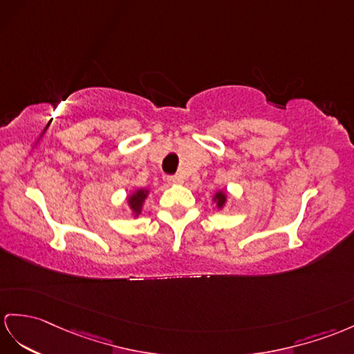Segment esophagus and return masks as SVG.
<instances>
[{
  "mask_svg": "<svg viewBox=\"0 0 354 354\" xmlns=\"http://www.w3.org/2000/svg\"><path fill=\"white\" fill-rule=\"evenodd\" d=\"M168 183L171 185H178V183H183V177L178 176V174H174V176H168Z\"/></svg>",
  "mask_w": 354,
  "mask_h": 354,
  "instance_id": "1",
  "label": "esophagus"
}]
</instances>
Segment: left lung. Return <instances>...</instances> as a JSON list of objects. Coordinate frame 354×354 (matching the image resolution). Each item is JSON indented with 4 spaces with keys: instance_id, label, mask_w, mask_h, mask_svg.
Wrapping results in <instances>:
<instances>
[{
    "instance_id": "1",
    "label": "left lung",
    "mask_w": 354,
    "mask_h": 354,
    "mask_svg": "<svg viewBox=\"0 0 354 354\" xmlns=\"http://www.w3.org/2000/svg\"><path fill=\"white\" fill-rule=\"evenodd\" d=\"M214 200L218 201V207H222L223 204H225L227 196H225V194H223V192H218L216 195H214Z\"/></svg>"
}]
</instances>
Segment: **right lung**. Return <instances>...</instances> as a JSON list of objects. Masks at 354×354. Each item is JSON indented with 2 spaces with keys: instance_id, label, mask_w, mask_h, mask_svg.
Returning a JSON list of instances; mask_svg holds the SVG:
<instances>
[{
  "instance_id": "1",
  "label": "right lung",
  "mask_w": 354,
  "mask_h": 354,
  "mask_svg": "<svg viewBox=\"0 0 354 354\" xmlns=\"http://www.w3.org/2000/svg\"><path fill=\"white\" fill-rule=\"evenodd\" d=\"M145 196H147V192L144 191H138L135 192L132 196H129V205H131V209L138 214L141 213V207H142V203L145 200Z\"/></svg>"
}]
</instances>
